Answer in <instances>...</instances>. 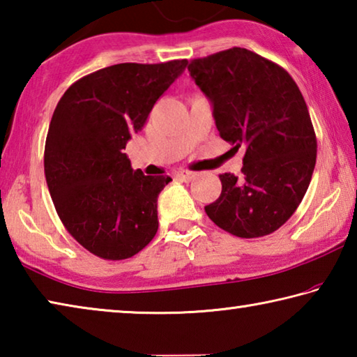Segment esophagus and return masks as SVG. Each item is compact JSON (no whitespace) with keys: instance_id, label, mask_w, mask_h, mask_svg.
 I'll return each instance as SVG.
<instances>
[{"instance_id":"34e87169","label":"esophagus","mask_w":357,"mask_h":357,"mask_svg":"<svg viewBox=\"0 0 357 357\" xmlns=\"http://www.w3.org/2000/svg\"><path fill=\"white\" fill-rule=\"evenodd\" d=\"M174 176H176L179 181H184V183H190V181L195 178V173L190 170H178L174 172Z\"/></svg>"}]
</instances>
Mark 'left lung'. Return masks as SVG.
Masks as SVG:
<instances>
[{
  "mask_svg": "<svg viewBox=\"0 0 357 357\" xmlns=\"http://www.w3.org/2000/svg\"><path fill=\"white\" fill-rule=\"evenodd\" d=\"M213 104L217 130L245 148L243 176L219 174L222 193L204 211L238 238L274 233L298 209L317 162L307 104L288 72L247 48L185 61Z\"/></svg>",
  "mask_w": 357,
  "mask_h": 357,
  "instance_id": "8db88e82",
  "label": "left lung"
}]
</instances>
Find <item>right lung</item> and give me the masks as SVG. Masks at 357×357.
<instances>
[{
  "mask_svg": "<svg viewBox=\"0 0 357 357\" xmlns=\"http://www.w3.org/2000/svg\"><path fill=\"white\" fill-rule=\"evenodd\" d=\"M184 68L185 59H173L96 70L70 84L53 112L48 190L70 236L96 257L130 258L155 236L157 197L172 178L134 170L124 149Z\"/></svg>",
  "mask_w": 357,
  "mask_h": 357,
  "instance_id": "obj_1",
  "label": "right lung"
}]
</instances>
